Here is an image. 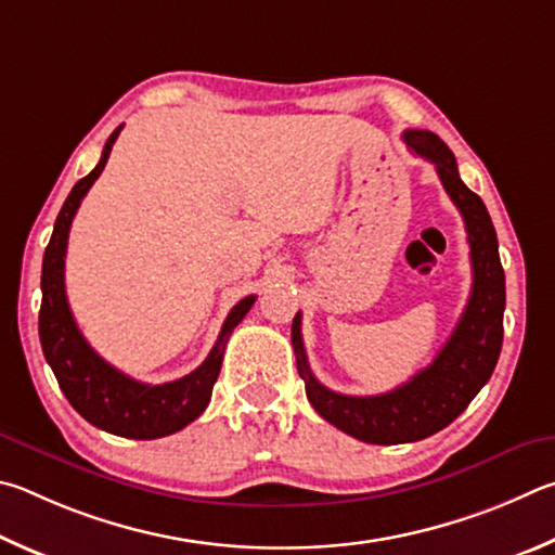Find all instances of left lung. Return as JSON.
Returning a JSON list of instances; mask_svg holds the SVG:
<instances>
[{"label":"left lung","mask_w":555,"mask_h":555,"mask_svg":"<svg viewBox=\"0 0 555 555\" xmlns=\"http://www.w3.org/2000/svg\"><path fill=\"white\" fill-rule=\"evenodd\" d=\"M410 149L436 165L443 190L449 192L465 221L470 243L473 289L463 314L431 365L390 392L351 397L324 387L309 371L302 344V312L293 322V348L297 371L305 380L307 400L336 429L358 441L395 446L422 441L441 431L482 390L502 351L504 270L498 233L482 199L465 188L449 145L424 129L404 131Z\"/></svg>","instance_id":"8db88e82"}]
</instances>
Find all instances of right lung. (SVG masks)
I'll return each instance as SVG.
<instances>
[{
  "label": "right lung",
  "instance_id": "add662e5",
  "mask_svg": "<svg viewBox=\"0 0 555 555\" xmlns=\"http://www.w3.org/2000/svg\"><path fill=\"white\" fill-rule=\"evenodd\" d=\"M119 131L121 126L106 139L96 168L75 184L55 219L51 243L43 253V299L41 314H38V336H41L46 361L53 367L57 385L77 414L85 416L96 429L124 436V439H160V436L184 429L207 410L211 387L221 371L223 348H227L233 328L241 324V319L256 302V295L243 297L231 309L207 361L180 380L145 385L116 371L114 365L94 353V348L85 341L80 328H77L70 305H67L65 250L77 207L90 192L94 180L102 175L106 160H109L112 145L119 139Z\"/></svg>",
  "mask_w": 555,
  "mask_h": 555
}]
</instances>
